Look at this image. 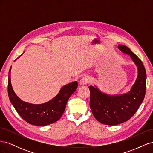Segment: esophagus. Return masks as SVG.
I'll list each match as a JSON object with an SVG mask.
<instances>
[{
	"label": "esophagus",
	"instance_id": "esophagus-1",
	"mask_svg": "<svg viewBox=\"0 0 153 153\" xmlns=\"http://www.w3.org/2000/svg\"><path fill=\"white\" fill-rule=\"evenodd\" d=\"M88 83V80L86 78H82V79L80 80L79 82V84L80 86H83V85H85V84H87Z\"/></svg>",
	"mask_w": 153,
	"mask_h": 153
}]
</instances>
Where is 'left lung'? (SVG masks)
<instances>
[{
    "label": "left lung",
    "instance_id": "8db88e82",
    "mask_svg": "<svg viewBox=\"0 0 153 153\" xmlns=\"http://www.w3.org/2000/svg\"><path fill=\"white\" fill-rule=\"evenodd\" d=\"M118 48L129 55L138 69L137 79L126 93L110 95L101 92L98 87L89 86L90 108L97 121L115 126L126 122L135 114L144 99L146 87V71L141 60L129 48L119 45Z\"/></svg>",
    "mask_w": 153,
    "mask_h": 153
}]
</instances>
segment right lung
Instances as JSON below:
<instances>
[{"label":"right lung","mask_w":153,"mask_h":153,"mask_svg":"<svg viewBox=\"0 0 153 153\" xmlns=\"http://www.w3.org/2000/svg\"><path fill=\"white\" fill-rule=\"evenodd\" d=\"M11 67L9 71L8 96L18 114L26 122L36 126H46L57 121L64 112L68 100L76 89L77 82L61 87L59 93L47 103L32 104L22 101L14 92L11 82Z\"/></svg>","instance_id":"add662e5"}]
</instances>
